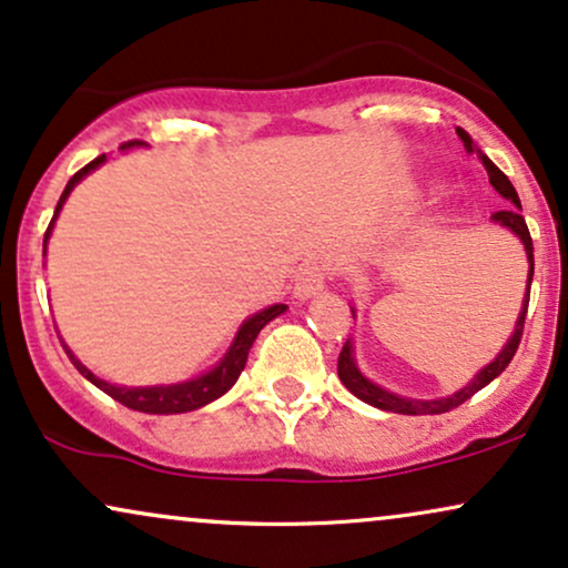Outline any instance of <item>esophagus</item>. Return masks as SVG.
<instances>
[{
	"label": "esophagus",
	"mask_w": 568,
	"mask_h": 568,
	"mask_svg": "<svg viewBox=\"0 0 568 568\" xmlns=\"http://www.w3.org/2000/svg\"><path fill=\"white\" fill-rule=\"evenodd\" d=\"M326 286V273L322 265H305L303 271L297 273L295 278V297L297 300H311L316 295H322Z\"/></svg>",
	"instance_id": "34e87169"
}]
</instances>
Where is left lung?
<instances>
[{"instance_id": "1", "label": "left lung", "mask_w": 568, "mask_h": 568, "mask_svg": "<svg viewBox=\"0 0 568 568\" xmlns=\"http://www.w3.org/2000/svg\"><path fill=\"white\" fill-rule=\"evenodd\" d=\"M459 140L465 143V151L468 153H476L478 162L486 166V172H489V183L495 185V191L499 193L503 199H508L513 206L508 210H499L491 215V223L499 225V229L516 233L518 239H521L524 250H526V260H529V276H526V295H524V303H521V313H518V322H516V329H513V335L508 343H505V348L497 353L495 362H489L484 366L481 372H478L476 377L470 379L465 388H459L457 393H452V396H444V398H430V402H423V398H404V396H396V393L379 388L377 383H372L369 377L362 375V369H358L356 364V356H353V343L343 345V351H339V358H337V375H339V383L348 388L353 396L362 398L364 404L369 406H377V409L383 412H396V415H444V412L449 409H457L459 404H465L473 393H478L486 385L491 383V379L499 377L505 372V366L513 362V356H516L518 351V343H521V335H524V318H526V308H529V290H531V276H535V244H531V236H529V229H526V220L521 215V199H518L516 189H513V183L508 180L499 166L491 162L486 153H481L476 143H473V138L468 135L465 130H457ZM353 311V308H351ZM353 316H356V311H353Z\"/></svg>"}]
</instances>
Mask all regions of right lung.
Here are the masks:
<instances>
[{
	"label": "right lung",
	"mask_w": 568,
	"mask_h": 568,
	"mask_svg": "<svg viewBox=\"0 0 568 568\" xmlns=\"http://www.w3.org/2000/svg\"><path fill=\"white\" fill-rule=\"evenodd\" d=\"M135 143H124L122 151L132 149ZM105 162V153L103 156L92 159L90 164L82 166V170L73 175L69 183H65V191L63 196H60V202L55 206V215H52L50 225H47V233H44V252H47V242H50V233H52V225H55V220L60 215V210H63L65 199H69V193L73 191V185L82 183V180L90 175L92 170H98L100 164ZM286 311V305H268V308H263L255 316L244 318V324L239 326L236 337H233L231 348L225 351V356L220 358V362L212 366L210 372H204V375L193 377V379H185V383H175V385H145V388H126V385H113L109 379H100L98 375H92L87 366L79 362L77 356H73V351L69 345L63 343L65 353H69L71 364L77 366L79 375L90 379L95 388H100L103 393H109L113 402L130 406V409L135 412H145V415H183V412H193V409H202L210 402H215V398L223 396V393H229L233 388V383H236L239 375H242L244 364H246V356H250V348L252 343H255V337L260 335V329H263L265 324L273 322L276 316H282Z\"/></svg>",
	"instance_id": "add662e5"
}]
</instances>
